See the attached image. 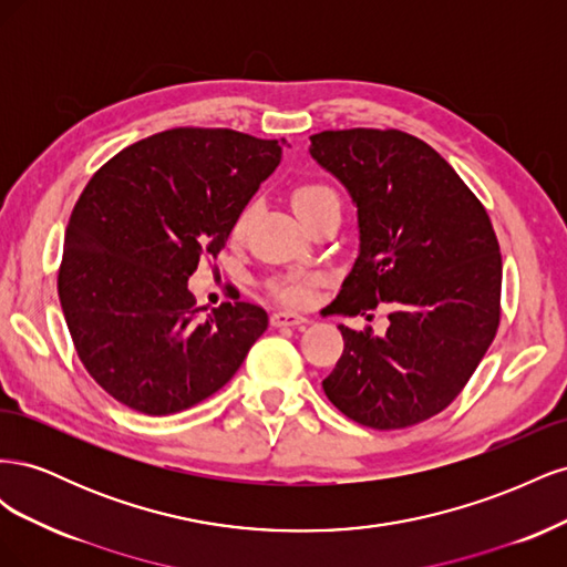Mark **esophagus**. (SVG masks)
Returning <instances> with one entry per match:
<instances>
[{
    "instance_id": "obj_1",
    "label": "esophagus",
    "mask_w": 567,
    "mask_h": 567,
    "mask_svg": "<svg viewBox=\"0 0 567 567\" xmlns=\"http://www.w3.org/2000/svg\"><path fill=\"white\" fill-rule=\"evenodd\" d=\"M307 323V317L302 315H296V312H274L271 315V326H305Z\"/></svg>"
}]
</instances>
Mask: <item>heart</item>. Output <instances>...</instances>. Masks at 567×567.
I'll return each instance as SVG.
<instances>
[{"label":"heart","mask_w":567,"mask_h":567,"mask_svg":"<svg viewBox=\"0 0 567 567\" xmlns=\"http://www.w3.org/2000/svg\"><path fill=\"white\" fill-rule=\"evenodd\" d=\"M290 200H293V208L300 219L310 217L312 213L326 208V205H340L338 196L329 184L323 182H300L293 186V194H290ZM252 215V203H248L246 208L238 213L231 227V236L238 238L244 234L248 219ZM323 281L321 274H300V271H288L281 274V277H271L267 281L269 293L277 298L279 302L288 307H307L315 298V286Z\"/></svg>","instance_id":"b5f03b06"}]
</instances>
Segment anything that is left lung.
<instances>
[{
  "label": "left lung",
  "instance_id": "8db88e82",
  "mask_svg": "<svg viewBox=\"0 0 567 567\" xmlns=\"http://www.w3.org/2000/svg\"><path fill=\"white\" fill-rule=\"evenodd\" d=\"M310 140L359 217V255L326 312H390L385 336L338 326L346 348L323 392L373 431L416 425L458 398L499 329V241L485 205L419 136L354 127Z\"/></svg>",
  "mask_w": 567,
  "mask_h": 567
}]
</instances>
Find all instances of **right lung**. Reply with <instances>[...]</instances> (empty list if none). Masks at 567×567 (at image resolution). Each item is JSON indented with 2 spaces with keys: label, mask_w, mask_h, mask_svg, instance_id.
<instances>
[{
  "label": "right lung",
  "mask_w": 567,
  "mask_h": 567,
  "mask_svg": "<svg viewBox=\"0 0 567 567\" xmlns=\"http://www.w3.org/2000/svg\"><path fill=\"white\" fill-rule=\"evenodd\" d=\"M279 140L175 127L101 165L68 219L59 300L80 362L111 398L148 416L177 414L231 381L267 312L221 302L208 317L186 281L217 257Z\"/></svg>",
  "instance_id": "1"
}]
</instances>
